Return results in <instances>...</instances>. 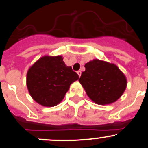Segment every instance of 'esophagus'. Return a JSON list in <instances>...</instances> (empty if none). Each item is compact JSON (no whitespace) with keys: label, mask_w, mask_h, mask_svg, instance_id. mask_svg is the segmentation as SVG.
<instances>
[{"label":"esophagus","mask_w":148,"mask_h":148,"mask_svg":"<svg viewBox=\"0 0 148 148\" xmlns=\"http://www.w3.org/2000/svg\"><path fill=\"white\" fill-rule=\"evenodd\" d=\"M77 74H78L79 77H80L81 76V71H77Z\"/></svg>","instance_id":"34e87169"}]
</instances>
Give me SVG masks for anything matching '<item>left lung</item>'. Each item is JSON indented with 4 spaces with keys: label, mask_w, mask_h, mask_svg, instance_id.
Segmentation results:
<instances>
[{
    "label": "left lung",
    "mask_w": 148,
    "mask_h": 148,
    "mask_svg": "<svg viewBox=\"0 0 148 148\" xmlns=\"http://www.w3.org/2000/svg\"><path fill=\"white\" fill-rule=\"evenodd\" d=\"M79 81L88 97L99 105L116 101L127 87V79L115 65L95 59L84 65Z\"/></svg>",
    "instance_id": "1"
}]
</instances>
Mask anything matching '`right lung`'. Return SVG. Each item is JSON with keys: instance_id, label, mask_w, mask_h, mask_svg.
Segmentation results:
<instances>
[{"instance_id": "obj_1", "label": "right lung", "mask_w": 148, "mask_h": 148, "mask_svg": "<svg viewBox=\"0 0 148 148\" xmlns=\"http://www.w3.org/2000/svg\"><path fill=\"white\" fill-rule=\"evenodd\" d=\"M79 79L61 56L40 58L27 71V86L33 99L47 107L58 105L64 99L70 85Z\"/></svg>"}]
</instances>
